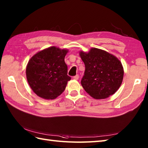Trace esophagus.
<instances>
[{
    "instance_id": "1",
    "label": "esophagus",
    "mask_w": 148,
    "mask_h": 148,
    "mask_svg": "<svg viewBox=\"0 0 148 148\" xmlns=\"http://www.w3.org/2000/svg\"><path fill=\"white\" fill-rule=\"evenodd\" d=\"M79 75H78V74H77V75H76V76H74L73 77V78H74V79H76V80H77L78 79H79Z\"/></svg>"
}]
</instances>
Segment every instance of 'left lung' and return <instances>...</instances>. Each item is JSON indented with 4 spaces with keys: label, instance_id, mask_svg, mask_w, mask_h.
Here are the masks:
<instances>
[{
    "label": "left lung",
    "instance_id": "obj_1",
    "mask_svg": "<svg viewBox=\"0 0 148 148\" xmlns=\"http://www.w3.org/2000/svg\"><path fill=\"white\" fill-rule=\"evenodd\" d=\"M79 55L85 65L81 83L84 90L95 99H106L114 94L122 83L123 68L121 62L108 52L91 48Z\"/></svg>",
    "mask_w": 148,
    "mask_h": 148
}]
</instances>
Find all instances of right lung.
<instances>
[{
  "instance_id": "right-lung-1",
  "label": "right lung",
  "mask_w": 148,
  "mask_h": 148,
  "mask_svg": "<svg viewBox=\"0 0 148 148\" xmlns=\"http://www.w3.org/2000/svg\"><path fill=\"white\" fill-rule=\"evenodd\" d=\"M68 52L55 46L34 55L26 68L27 81L33 92L45 99H55L65 90L71 77L64 58Z\"/></svg>"
}]
</instances>
